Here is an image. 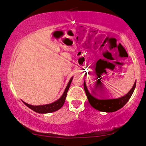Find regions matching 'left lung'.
Listing matches in <instances>:
<instances>
[{
    "instance_id": "8db88e82",
    "label": "left lung",
    "mask_w": 146,
    "mask_h": 146,
    "mask_svg": "<svg viewBox=\"0 0 146 146\" xmlns=\"http://www.w3.org/2000/svg\"><path fill=\"white\" fill-rule=\"evenodd\" d=\"M136 87V82L133 85V88H131L129 92L126 95L123 96L122 97L116 98V99H108V100H100L97 99V98L93 97L91 94L89 93V91L87 89V87L86 86L85 82H84V88L87 96L89 102L93 108L96 110H97L100 111L102 112H107L111 113L120 110L122 108L125 104H126L129 98L131 97L133 91L135 90Z\"/></svg>"
}]
</instances>
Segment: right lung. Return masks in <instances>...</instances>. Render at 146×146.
I'll return each instance as SVG.
<instances>
[{
	"instance_id": "obj_1",
	"label": "right lung",
	"mask_w": 146,
	"mask_h": 146,
	"mask_svg": "<svg viewBox=\"0 0 146 146\" xmlns=\"http://www.w3.org/2000/svg\"><path fill=\"white\" fill-rule=\"evenodd\" d=\"M72 80H73V77L70 79V82H69L67 87H66L65 91H64L62 96V97L59 98L58 100L55 101V102H53L51 104H46V105L34 106L29 105L28 104L23 102H23L24 104L28 106V108L31 109V110H33L34 111L38 113H49L54 112L55 111H57L59 110V109L62 107L64 102H65L66 97V96H67V93L68 91L69 88H70V86Z\"/></svg>"
}]
</instances>
